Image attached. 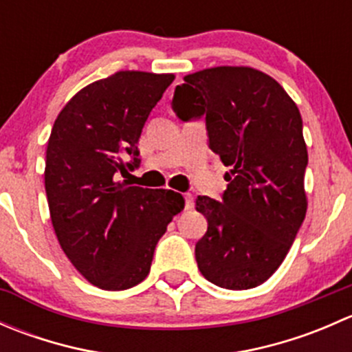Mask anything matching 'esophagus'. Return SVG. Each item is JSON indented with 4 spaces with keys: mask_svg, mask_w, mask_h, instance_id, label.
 <instances>
[{
    "mask_svg": "<svg viewBox=\"0 0 352 352\" xmlns=\"http://www.w3.org/2000/svg\"><path fill=\"white\" fill-rule=\"evenodd\" d=\"M184 199H186V209L194 208V196L192 194H184Z\"/></svg>",
    "mask_w": 352,
    "mask_h": 352,
    "instance_id": "1",
    "label": "esophagus"
}]
</instances>
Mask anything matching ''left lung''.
Returning a JSON list of instances; mask_svg holds the SVG:
<instances>
[{"instance_id": "left-lung-1", "label": "left lung", "mask_w": 352, "mask_h": 352, "mask_svg": "<svg viewBox=\"0 0 352 352\" xmlns=\"http://www.w3.org/2000/svg\"><path fill=\"white\" fill-rule=\"evenodd\" d=\"M184 81L173 110L182 120L204 116L209 148L230 166L221 201L196 199L208 219L197 267L212 285L250 289L278 271L307 214L303 120L285 88L254 67H208Z\"/></svg>"}]
</instances>
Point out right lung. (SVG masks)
Wrapping results in <instances>:
<instances>
[{
	"mask_svg": "<svg viewBox=\"0 0 352 352\" xmlns=\"http://www.w3.org/2000/svg\"><path fill=\"white\" fill-rule=\"evenodd\" d=\"M173 80L117 71L81 88L52 126L44 172L52 226L71 264L102 289L140 285L156 243L186 206L173 190L117 180L140 165L141 131Z\"/></svg>",
	"mask_w": 352,
	"mask_h": 352,
	"instance_id": "right-lung-1",
	"label": "right lung"
}]
</instances>
